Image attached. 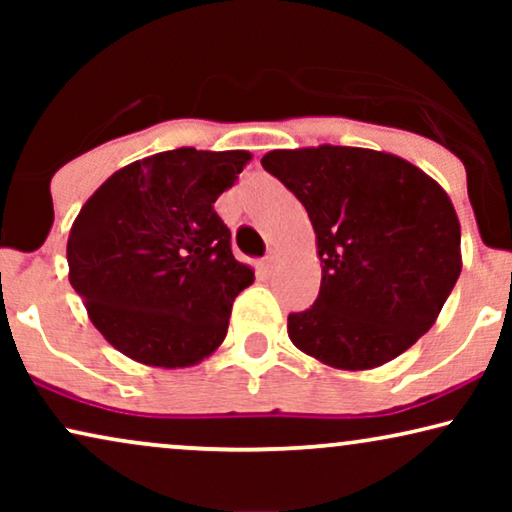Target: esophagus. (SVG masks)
<instances>
[{
	"label": "esophagus",
	"mask_w": 512,
	"mask_h": 512,
	"mask_svg": "<svg viewBox=\"0 0 512 512\" xmlns=\"http://www.w3.org/2000/svg\"><path fill=\"white\" fill-rule=\"evenodd\" d=\"M277 263H279V254H277V251H270V254L263 258V270L272 272L277 268Z\"/></svg>",
	"instance_id": "1"
}]
</instances>
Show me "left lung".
<instances>
[{"label":"left lung","instance_id":"left-lung-1","mask_svg":"<svg viewBox=\"0 0 512 512\" xmlns=\"http://www.w3.org/2000/svg\"><path fill=\"white\" fill-rule=\"evenodd\" d=\"M261 165L303 202L321 289L289 314L300 352L338 370L396 359L436 324L461 272V226L438 181L394 153L307 146Z\"/></svg>","mask_w":512,"mask_h":512}]
</instances>
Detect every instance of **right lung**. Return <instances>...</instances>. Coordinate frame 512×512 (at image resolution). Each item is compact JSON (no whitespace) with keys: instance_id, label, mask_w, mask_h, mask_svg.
Returning a JSON list of instances; mask_svg holds the SVG:
<instances>
[{"instance_id":"right-lung-1","label":"right lung","mask_w":512,"mask_h":512,"mask_svg":"<svg viewBox=\"0 0 512 512\" xmlns=\"http://www.w3.org/2000/svg\"><path fill=\"white\" fill-rule=\"evenodd\" d=\"M249 160V151H163L121 167L81 207L67 240L69 284L128 359L188 368L226 338L254 270L235 261L214 202Z\"/></svg>"}]
</instances>
